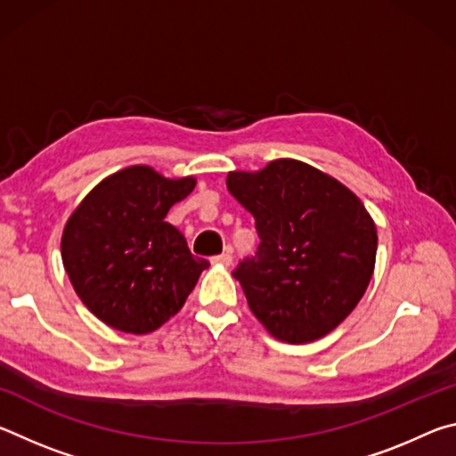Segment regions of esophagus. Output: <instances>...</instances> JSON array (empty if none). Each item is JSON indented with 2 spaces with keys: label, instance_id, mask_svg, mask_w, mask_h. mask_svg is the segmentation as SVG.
<instances>
[{
  "label": "esophagus",
  "instance_id": "34e87169",
  "mask_svg": "<svg viewBox=\"0 0 456 456\" xmlns=\"http://www.w3.org/2000/svg\"><path fill=\"white\" fill-rule=\"evenodd\" d=\"M211 261H213V264H219V265L229 267L231 264H233V256H231V251H225V253H221V256L213 257Z\"/></svg>",
  "mask_w": 456,
  "mask_h": 456
}]
</instances>
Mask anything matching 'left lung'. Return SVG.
Returning a JSON list of instances; mask_svg holds the SVG:
<instances>
[{
    "label": "left lung",
    "instance_id": "left-lung-1",
    "mask_svg": "<svg viewBox=\"0 0 456 456\" xmlns=\"http://www.w3.org/2000/svg\"><path fill=\"white\" fill-rule=\"evenodd\" d=\"M227 189L253 217L257 257L235 269L253 315L275 339L310 344L336 330L374 273V219L334 176L296 159L231 171Z\"/></svg>",
    "mask_w": 456,
    "mask_h": 456
}]
</instances>
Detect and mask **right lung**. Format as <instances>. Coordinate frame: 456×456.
<instances>
[{
    "mask_svg": "<svg viewBox=\"0 0 456 456\" xmlns=\"http://www.w3.org/2000/svg\"><path fill=\"white\" fill-rule=\"evenodd\" d=\"M133 165L108 175L76 207L61 233V264L82 304L106 326L151 334L181 310L209 261L165 217L195 189Z\"/></svg>",
    "mask_w": 456,
    "mask_h": 456,
    "instance_id": "add662e5",
    "label": "right lung"
}]
</instances>
